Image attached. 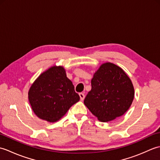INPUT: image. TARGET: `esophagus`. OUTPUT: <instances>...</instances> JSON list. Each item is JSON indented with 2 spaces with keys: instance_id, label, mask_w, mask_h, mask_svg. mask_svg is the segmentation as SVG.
I'll list each match as a JSON object with an SVG mask.
<instances>
[{
  "instance_id": "esophagus-1",
  "label": "esophagus",
  "mask_w": 160,
  "mask_h": 160,
  "mask_svg": "<svg viewBox=\"0 0 160 160\" xmlns=\"http://www.w3.org/2000/svg\"><path fill=\"white\" fill-rule=\"evenodd\" d=\"M79 96H80V100L82 101L84 99V97H85V96H84V94L83 93H80Z\"/></svg>"
}]
</instances>
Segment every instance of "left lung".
Masks as SVG:
<instances>
[{"instance_id": "obj_1", "label": "left lung", "mask_w": 160, "mask_h": 160, "mask_svg": "<svg viewBox=\"0 0 160 160\" xmlns=\"http://www.w3.org/2000/svg\"><path fill=\"white\" fill-rule=\"evenodd\" d=\"M134 88L124 70L115 64H102L91 80V90L84 103L98 120L106 122L124 115L134 98Z\"/></svg>"}]
</instances>
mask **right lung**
Instances as JSON below:
<instances>
[{
    "label": "right lung",
    "instance_id": "obj_1",
    "mask_svg": "<svg viewBox=\"0 0 160 160\" xmlns=\"http://www.w3.org/2000/svg\"><path fill=\"white\" fill-rule=\"evenodd\" d=\"M28 98L34 113L49 122L59 120L80 100L61 66L52 67L40 74L30 87Z\"/></svg>",
    "mask_w": 160,
    "mask_h": 160
}]
</instances>
